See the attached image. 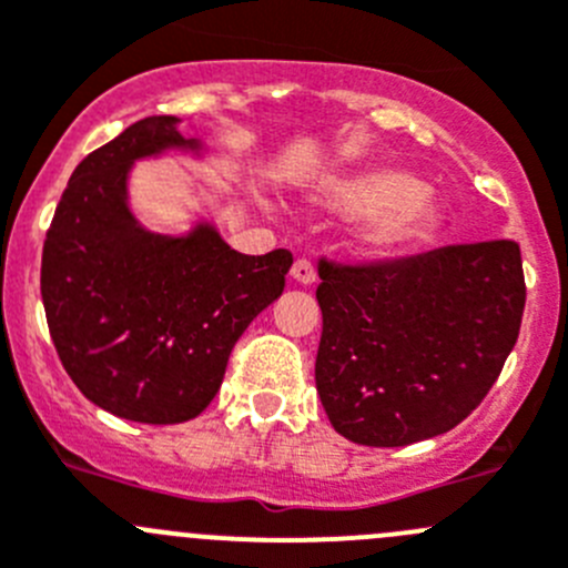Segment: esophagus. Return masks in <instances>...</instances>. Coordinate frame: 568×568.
I'll return each mask as SVG.
<instances>
[{
	"label": "esophagus",
	"instance_id": "1",
	"mask_svg": "<svg viewBox=\"0 0 568 568\" xmlns=\"http://www.w3.org/2000/svg\"><path fill=\"white\" fill-rule=\"evenodd\" d=\"M290 275H293V281H298V284H315L317 273H315V264L310 262V258H298V262L293 264V270H290Z\"/></svg>",
	"mask_w": 568,
	"mask_h": 568
}]
</instances>
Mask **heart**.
<instances>
[{
    "label": "heart",
    "instance_id": "1",
    "mask_svg": "<svg viewBox=\"0 0 568 568\" xmlns=\"http://www.w3.org/2000/svg\"><path fill=\"white\" fill-rule=\"evenodd\" d=\"M339 200L354 212H374L365 240L376 247L413 242L435 217V206L426 192H420V183L402 170H376L351 178L339 189Z\"/></svg>",
    "mask_w": 568,
    "mask_h": 568
}]
</instances>
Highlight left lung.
<instances>
[{
	"label": "left lung",
	"mask_w": 568,
	"mask_h": 568,
	"mask_svg": "<svg viewBox=\"0 0 568 568\" xmlns=\"http://www.w3.org/2000/svg\"><path fill=\"white\" fill-rule=\"evenodd\" d=\"M317 396L362 446H409L479 407L521 328L513 240L446 245L368 264L321 258Z\"/></svg>",
	"instance_id": "1"
}]
</instances>
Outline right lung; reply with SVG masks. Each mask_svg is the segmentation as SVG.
<instances>
[{
  "instance_id": "obj_1",
  "label": "right lung",
  "mask_w": 568,
  "mask_h": 568,
  "mask_svg": "<svg viewBox=\"0 0 568 568\" xmlns=\"http://www.w3.org/2000/svg\"><path fill=\"white\" fill-rule=\"evenodd\" d=\"M175 116H148L85 155L41 256V298L63 368L97 407L139 424H183L212 404L231 348L284 293L293 253L245 256L217 229L150 234L128 206L133 161L197 150Z\"/></svg>"
}]
</instances>
